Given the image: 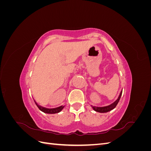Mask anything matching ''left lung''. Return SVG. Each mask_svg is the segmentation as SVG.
<instances>
[{
    "mask_svg": "<svg viewBox=\"0 0 151 151\" xmlns=\"http://www.w3.org/2000/svg\"><path fill=\"white\" fill-rule=\"evenodd\" d=\"M122 94V91H121V92H120V94L119 95V96H118V99L116 100V101L114 102V103H111V104L108 105V106H103V107H97V106H91V107H92V108L93 109V110H94L95 111H96V112H99V113H106V112H108L109 111L112 110V109H113L114 108H115L117 104L118 103V102H119V101H120V99L121 98Z\"/></svg>",
    "mask_w": 151,
    "mask_h": 151,
    "instance_id": "8db88e82",
    "label": "left lung"
}]
</instances>
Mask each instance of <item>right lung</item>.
I'll return each instance as SVG.
<instances>
[{"label":"right lung","mask_w":151,"mask_h":151,"mask_svg":"<svg viewBox=\"0 0 151 151\" xmlns=\"http://www.w3.org/2000/svg\"><path fill=\"white\" fill-rule=\"evenodd\" d=\"M35 104H36V106H38V108L40 109V110L42 111L45 113H48V114H54V113H57L60 112L63 108H64L65 106H60L57 108H44L40 106L37 103H36V101H35Z\"/></svg>","instance_id":"1"}]
</instances>
